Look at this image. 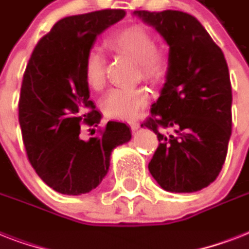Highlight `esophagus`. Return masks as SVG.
<instances>
[{
	"label": "esophagus",
	"mask_w": 249,
	"mask_h": 249,
	"mask_svg": "<svg viewBox=\"0 0 249 249\" xmlns=\"http://www.w3.org/2000/svg\"><path fill=\"white\" fill-rule=\"evenodd\" d=\"M129 125H130V128H132L133 130H137V129L141 126L140 121H129Z\"/></svg>",
	"instance_id": "34e87169"
}]
</instances>
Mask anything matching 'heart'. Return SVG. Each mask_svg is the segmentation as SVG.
I'll use <instances>...</instances> for the list:
<instances>
[{
  "mask_svg": "<svg viewBox=\"0 0 249 249\" xmlns=\"http://www.w3.org/2000/svg\"><path fill=\"white\" fill-rule=\"evenodd\" d=\"M108 48L119 54L137 60L138 76L151 81H159L168 73L170 66V49L164 42L156 44L151 29L143 25H132L117 31L107 38ZM107 59L105 54L93 49L88 53L84 64V75L88 85L95 90L106 84ZM150 94L142 86L115 88L109 90L103 101V109L107 116L119 120H132L147 105Z\"/></svg>",
  "mask_w": 249,
  "mask_h": 249,
  "instance_id": "obj_1",
  "label": "heart"
}]
</instances>
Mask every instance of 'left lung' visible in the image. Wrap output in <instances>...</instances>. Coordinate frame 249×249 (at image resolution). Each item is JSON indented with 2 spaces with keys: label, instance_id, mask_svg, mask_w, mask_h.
<instances>
[{
  "label": "left lung",
  "instance_id": "8db88e82",
  "mask_svg": "<svg viewBox=\"0 0 249 249\" xmlns=\"http://www.w3.org/2000/svg\"><path fill=\"white\" fill-rule=\"evenodd\" d=\"M134 14L155 27L170 49L161 94L141 125L159 140L148 170L166 191H199L220 174L231 136V83L224 53L190 14Z\"/></svg>",
  "mask_w": 249,
  "mask_h": 249
}]
</instances>
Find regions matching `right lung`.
I'll use <instances>...</instances> for the list:
<instances>
[{"label": "right lung", "mask_w": 249, "mask_h": 249, "mask_svg": "<svg viewBox=\"0 0 249 249\" xmlns=\"http://www.w3.org/2000/svg\"><path fill=\"white\" fill-rule=\"evenodd\" d=\"M124 17V10L106 9L60 19L37 42L25 68L19 98L25 152L38 177L60 194L95 189L108 172L113 148L132 138L119 121H108L89 141L80 134L81 125L101 121L89 99L86 55L95 37Z\"/></svg>", "instance_id": "right-lung-1"}]
</instances>
